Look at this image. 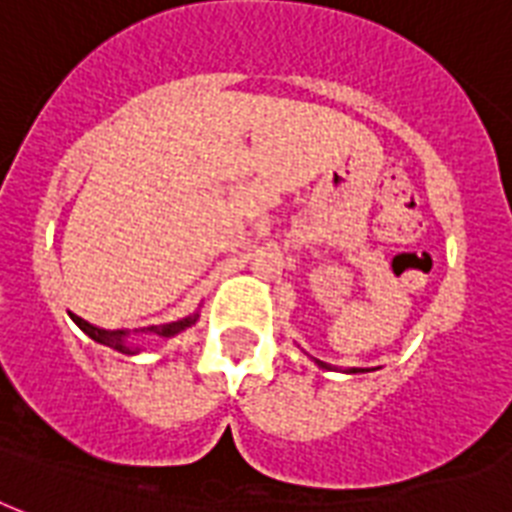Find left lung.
Wrapping results in <instances>:
<instances>
[{
  "label": "left lung",
  "mask_w": 512,
  "mask_h": 512,
  "mask_svg": "<svg viewBox=\"0 0 512 512\" xmlns=\"http://www.w3.org/2000/svg\"><path fill=\"white\" fill-rule=\"evenodd\" d=\"M315 365H318V368H326V371H339V368L323 363V360H315ZM344 373H360V371H357V368H347V371H344Z\"/></svg>",
  "instance_id": "obj_1"
}]
</instances>
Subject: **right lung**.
I'll return each instance as SVG.
<instances>
[{
    "instance_id": "add662e5",
    "label": "right lung",
    "mask_w": 512,
    "mask_h": 512,
    "mask_svg": "<svg viewBox=\"0 0 512 512\" xmlns=\"http://www.w3.org/2000/svg\"><path fill=\"white\" fill-rule=\"evenodd\" d=\"M197 321H199V310H197V313L186 315V318H181V321L128 331V328L94 326V323L83 321V318L73 315V323H76V326L81 328L83 334L89 336V339H94L97 344H105V347H110V350L123 352V355H139V352H141V344H134V336H157V339H173V336H178L181 331L191 328Z\"/></svg>"
}]
</instances>
